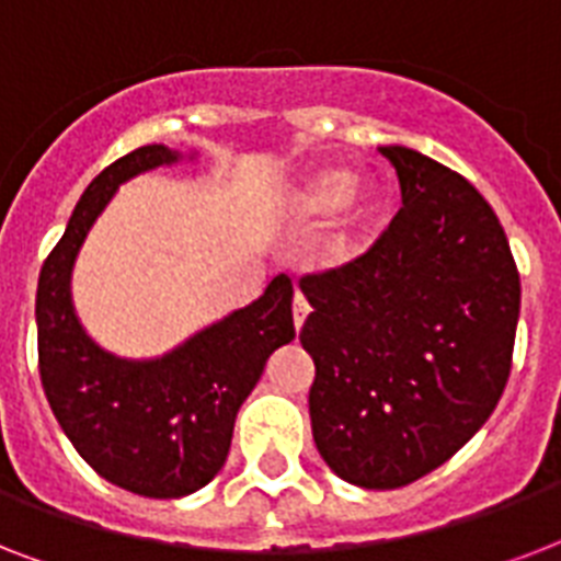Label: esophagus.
I'll list each match as a JSON object with an SVG mask.
<instances>
[{
  "mask_svg": "<svg viewBox=\"0 0 561 561\" xmlns=\"http://www.w3.org/2000/svg\"><path fill=\"white\" fill-rule=\"evenodd\" d=\"M308 311H311V306H308V299L302 297L297 290V297H294V325H297V332L302 329V323H306Z\"/></svg>",
  "mask_w": 561,
  "mask_h": 561,
  "instance_id": "1",
  "label": "esophagus"
}]
</instances>
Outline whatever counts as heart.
<instances>
[{"label":"heart","instance_id":"b5f03b06","mask_svg":"<svg viewBox=\"0 0 561 561\" xmlns=\"http://www.w3.org/2000/svg\"><path fill=\"white\" fill-rule=\"evenodd\" d=\"M375 206L378 197L364 180H355L350 169L329 165L302 180V186L288 203V218L294 227L308 229L329 217L320 236L314 238V259L323 267H337L355 255L373 220Z\"/></svg>","mask_w":561,"mask_h":561}]
</instances>
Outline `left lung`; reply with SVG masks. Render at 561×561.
I'll return each mask as SVG.
<instances>
[{
    "label": "left lung",
    "instance_id": "8db88e82",
    "mask_svg": "<svg viewBox=\"0 0 561 561\" xmlns=\"http://www.w3.org/2000/svg\"><path fill=\"white\" fill-rule=\"evenodd\" d=\"M401 209L355 262L299 282L314 358L311 431L346 483L399 489L451 460L513 367L522 282L501 220L469 180L387 145Z\"/></svg>",
    "mask_w": 561,
    "mask_h": 561
}]
</instances>
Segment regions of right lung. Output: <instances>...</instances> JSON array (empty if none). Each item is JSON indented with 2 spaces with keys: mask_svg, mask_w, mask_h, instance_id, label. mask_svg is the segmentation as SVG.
<instances>
[{
  "mask_svg": "<svg viewBox=\"0 0 561 561\" xmlns=\"http://www.w3.org/2000/svg\"><path fill=\"white\" fill-rule=\"evenodd\" d=\"M180 160L165 145H145L92 180L39 271L34 308L39 378L64 434L101 478L145 497L192 495L224 469L238 408L267 358L297 334L285 273L255 302L160 358H118L87 334L72 306V267L87 232L122 183Z\"/></svg>",
  "mask_w": 561,
  "mask_h": 561,
  "instance_id": "1",
  "label": "right lung"
}]
</instances>
